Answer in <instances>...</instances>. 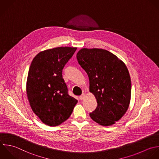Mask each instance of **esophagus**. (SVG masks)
Masks as SVG:
<instances>
[{
  "label": "esophagus",
  "mask_w": 159,
  "mask_h": 159,
  "mask_svg": "<svg viewBox=\"0 0 159 159\" xmlns=\"http://www.w3.org/2000/svg\"><path fill=\"white\" fill-rule=\"evenodd\" d=\"M85 93H82L80 97H79V98H80V100H83L84 98V97H85Z\"/></svg>",
  "instance_id": "esophagus-1"
}]
</instances>
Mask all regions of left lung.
<instances>
[{"label":"left lung","mask_w":159,"mask_h":159,"mask_svg":"<svg viewBox=\"0 0 159 159\" xmlns=\"http://www.w3.org/2000/svg\"><path fill=\"white\" fill-rule=\"evenodd\" d=\"M77 59L89 76L90 92L97 99L90 118L102 126L114 125L126 113L131 101V81L126 66L113 53L98 48H82Z\"/></svg>","instance_id":"obj_1"}]
</instances>
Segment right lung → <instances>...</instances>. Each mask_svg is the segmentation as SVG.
I'll return each instance as SVG.
<instances>
[{"label":"right lung","instance_id":"obj_1","mask_svg":"<svg viewBox=\"0 0 159 159\" xmlns=\"http://www.w3.org/2000/svg\"><path fill=\"white\" fill-rule=\"evenodd\" d=\"M77 48L57 47L39 52L28 74L26 90L33 113L46 125L57 126L71 115L77 100L69 95L62 69Z\"/></svg>","mask_w":159,"mask_h":159}]
</instances>
